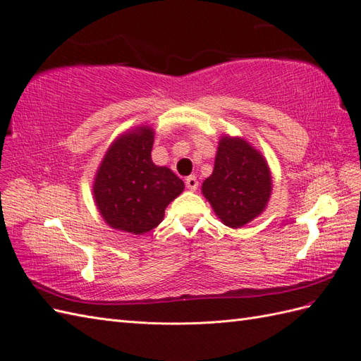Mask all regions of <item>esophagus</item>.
<instances>
[{
  "mask_svg": "<svg viewBox=\"0 0 361 361\" xmlns=\"http://www.w3.org/2000/svg\"><path fill=\"white\" fill-rule=\"evenodd\" d=\"M184 183H186V188L189 190H197L198 189V180L194 177V175H190V177H188Z\"/></svg>",
  "mask_w": 361,
  "mask_h": 361,
  "instance_id": "1",
  "label": "esophagus"
}]
</instances>
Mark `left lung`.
<instances>
[{
    "mask_svg": "<svg viewBox=\"0 0 361 361\" xmlns=\"http://www.w3.org/2000/svg\"><path fill=\"white\" fill-rule=\"evenodd\" d=\"M215 215L232 229L264 212L272 194V175L263 154L241 137L223 135L214 172L201 186Z\"/></svg>",
    "mask_w": 361,
    "mask_h": 361,
    "instance_id": "8db88e82",
    "label": "left lung"
}]
</instances>
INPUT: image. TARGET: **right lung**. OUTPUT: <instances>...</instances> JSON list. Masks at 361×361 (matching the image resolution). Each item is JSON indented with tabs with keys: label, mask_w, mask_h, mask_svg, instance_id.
<instances>
[{
	"label": "right lung",
	"mask_w": 361,
	"mask_h": 361,
	"mask_svg": "<svg viewBox=\"0 0 361 361\" xmlns=\"http://www.w3.org/2000/svg\"><path fill=\"white\" fill-rule=\"evenodd\" d=\"M150 126L123 132L109 146L94 178V200L112 229L142 235L164 219L166 207L184 190L169 167L152 161Z\"/></svg>",
	"instance_id": "right-lung-1"
}]
</instances>
